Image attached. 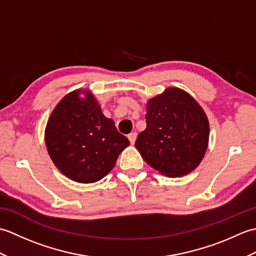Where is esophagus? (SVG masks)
Returning <instances> with one entry per match:
<instances>
[{"mask_svg": "<svg viewBox=\"0 0 256 256\" xmlns=\"http://www.w3.org/2000/svg\"><path fill=\"white\" fill-rule=\"evenodd\" d=\"M136 136H138V134L135 133V132H134V133H131V134H128V140H130V143L134 144L135 140H136Z\"/></svg>", "mask_w": 256, "mask_h": 256, "instance_id": "obj_1", "label": "esophagus"}]
</instances>
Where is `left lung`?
Instances as JSON below:
<instances>
[{"label": "left lung", "instance_id": "8db88e82", "mask_svg": "<svg viewBox=\"0 0 256 256\" xmlns=\"http://www.w3.org/2000/svg\"><path fill=\"white\" fill-rule=\"evenodd\" d=\"M146 110V128L135 148L160 174L188 175L208 148L209 121L202 108L186 91L172 86L148 100Z\"/></svg>", "mask_w": 256, "mask_h": 256}]
</instances>
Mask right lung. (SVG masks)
<instances>
[{
    "label": "right lung",
    "instance_id": "right-lung-1",
    "mask_svg": "<svg viewBox=\"0 0 256 256\" xmlns=\"http://www.w3.org/2000/svg\"><path fill=\"white\" fill-rule=\"evenodd\" d=\"M81 92L84 98L80 96ZM45 142L58 170L81 184L96 182L108 175L130 145L88 90H74L59 101L48 118Z\"/></svg>",
    "mask_w": 256,
    "mask_h": 256
}]
</instances>
